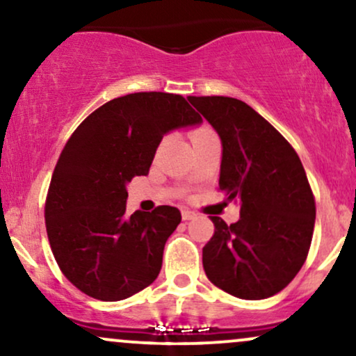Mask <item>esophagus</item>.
<instances>
[{
  "label": "esophagus",
  "instance_id": "esophagus-1",
  "mask_svg": "<svg viewBox=\"0 0 356 356\" xmlns=\"http://www.w3.org/2000/svg\"><path fill=\"white\" fill-rule=\"evenodd\" d=\"M195 212L194 211H189V209H182V219L184 220H191V219H194L195 218Z\"/></svg>",
  "mask_w": 356,
  "mask_h": 356
}]
</instances>
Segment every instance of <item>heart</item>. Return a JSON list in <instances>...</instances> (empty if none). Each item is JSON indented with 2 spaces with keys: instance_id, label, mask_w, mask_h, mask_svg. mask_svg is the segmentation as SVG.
<instances>
[{
  "instance_id": "1",
  "label": "heart",
  "mask_w": 356,
  "mask_h": 356,
  "mask_svg": "<svg viewBox=\"0 0 356 356\" xmlns=\"http://www.w3.org/2000/svg\"><path fill=\"white\" fill-rule=\"evenodd\" d=\"M212 130L207 129V127H201V129H195L194 132H192V140H195V138H202V137H207V136H212Z\"/></svg>"
}]
</instances>
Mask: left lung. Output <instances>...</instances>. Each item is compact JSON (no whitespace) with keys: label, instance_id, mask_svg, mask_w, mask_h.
Here are the masks:
<instances>
[{"label":"left lung","instance_id":"1","mask_svg":"<svg viewBox=\"0 0 356 356\" xmlns=\"http://www.w3.org/2000/svg\"><path fill=\"white\" fill-rule=\"evenodd\" d=\"M222 142L219 191L241 204L238 222L211 216L202 248L214 286L264 300L295 280L312 246L316 206L308 177L286 138L248 104L231 97H187Z\"/></svg>","mask_w":356,"mask_h":356}]
</instances>
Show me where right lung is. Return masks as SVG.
<instances>
[{"label":"right lung","mask_w":356,"mask_h":356,"mask_svg":"<svg viewBox=\"0 0 356 356\" xmlns=\"http://www.w3.org/2000/svg\"><path fill=\"white\" fill-rule=\"evenodd\" d=\"M202 118L182 95L137 92L92 112L53 170L44 224L56 264L81 293L120 301L152 284L181 212L159 206L125 214L127 184L149 174L162 137Z\"/></svg>","instance_id":"add662e5"}]
</instances>
